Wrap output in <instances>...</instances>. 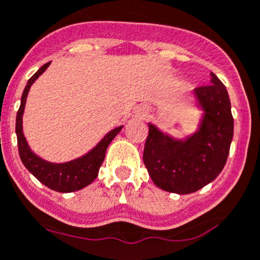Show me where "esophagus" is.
I'll list each match as a JSON object with an SVG mask.
<instances>
[{"instance_id":"34e87169","label":"esophagus","mask_w":260,"mask_h":260,"mask_svg":"<svg viewBox=\"0 0 260 260\" xmlns=\"http://www.w3.org/2000/svg\"><path fill=\"white\" fill-rule=\"evenodd\" d=\"M146 113H147V111L144 108H140L139 109V114H140V116H142V117H144V116H146Z\"/></svg>"}]
</instances>
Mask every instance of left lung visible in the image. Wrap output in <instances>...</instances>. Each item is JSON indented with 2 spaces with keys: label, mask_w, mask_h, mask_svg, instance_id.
Masks as SVG:
<instances>
[{
  "label": "left lung",
  "mask_w": 260,
  "mask_h": 260,
  "mask_svg": "<svg viewBox=\"0 0 260 260\" xmlns=\"http://www.w3.org/2000/svg\"><path fill=\"white\" fill-rule=\"evenodd\" d=\"M204 118L199 132L173 139L149 123L143 161L152 180L168 192L188 194L218 177L227 162L233 138V117L225 86L214 73L211 83L194 89Z\"/></svg>",
  "instance_id": "left-lung-1"
}]
</instances>
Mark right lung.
<instances>
[{"label":"right lung","instance_id":"obj_1","mask_svg":"<svg viewBox=\"0 0 260 260\" xmlns=\"http://www.w3.org/2000/svg\"><path fill=\"white\" fill-rule=\"evenodd\" d=\"M49 63L44 66L28 80L27 86H25L23 95H21L20 107H19L18 114H16V125L15 132L18 138V149L19 156H20L21 162L24 164L25 168L37 178L42 184L49 187L50 189L61 192V193H68V192H75V190L82 189L83 187L89 185L98 177L99 169L106 157V151L108 148L109 143L113 140V138L121 132L122 126L113 128L103 139L99 142L94 149L89 152L85 156L76 158L70 162L64 164H52L49 161H45L41 157L33 153L25 140L23 134V113H24L25 101L32 83L37 80L42 73L46 71Z\"/></svg>","mask_w":260,"mask_h":260}]
</instances>
